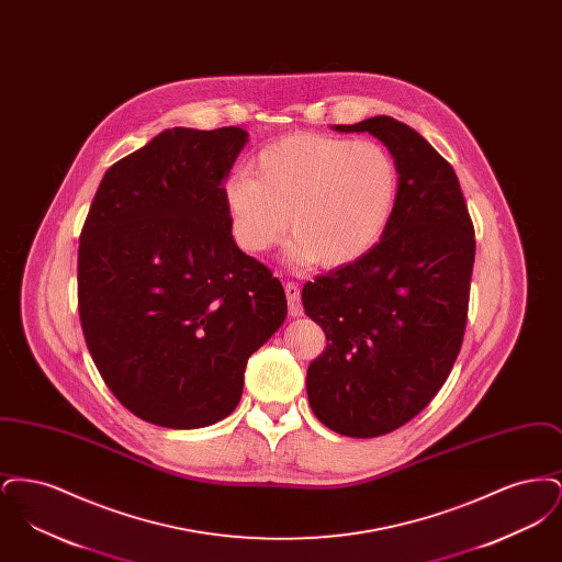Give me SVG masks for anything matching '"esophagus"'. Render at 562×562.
I'll return each instance as SVG.
<instances>
[{"instance_id": "1", "label": "esophagus", "mask_w": 562, "mask_h": 562, "mask_svg": "<svg viewBox=\"0 0 562 562\" xmlns=\"http://www.w3.org/2000/svg\"><path fill=\"white\" fill-rule=\"evenodd\" d=\"M284 293H286V301H289V312L291 316H301L303 314V305H301V293L299 286L294 282H286L284 284Z\"/></svg>"}]
</instances>
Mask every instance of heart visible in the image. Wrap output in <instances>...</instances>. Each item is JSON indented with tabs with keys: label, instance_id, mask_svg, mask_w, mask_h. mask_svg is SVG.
I'll return each instance as SVG.
<instances>
[{
	"label": "heart",
	"instance_id": "obj_1",
	"mask_svg": "<svg viewBox=\"0 0 562 562\" xmlns=\"http://www.w3.org/2000/svg\"><path fill=\"white\" fill-rule=\"evenodd\" d=\"M401 195L398 161L376 140L293 134L232 175L223 204L236 241L259 255L278 244L289 218L296 263L344 268L385 236Z\"/></svg>",
	"mask_w": 562,
	"mask_h": 562
}]
</instances>
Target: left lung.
Wrapping results in <instances>:
<instances>
[{"label":"left lung","instance_id":"8db88e82","mask_svg":"<svg viewBox=\"0 0 562 562\" xmlns=\"http://www.w3.org/2000/svg\"><path fill=\"white\" fill-rule=\"evenodd\" d=\"M335 128L387 145L401 195L369 255L303 286L305 314L326 335L307 369V398L326 428L374 438L419 415L451 373L476 240L453 166L422 134L390 115Z\"/></svg>","mask_w":562,"mask_h":562}]
</instances>
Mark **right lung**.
<instances>
[{"instance_id":"1","label":"right lung","mask_w":562,"mask_h":562,"mask_svg":"<svg viewBox=\"0 0 562 562\" xmlns=\"http://www.w3.org/2000/svg\"><path fill=\"white\" fill-rule=\"evenodd\" d=\"M246 140L240 126L164 131L109 168L81 227L86 346L120 404L161 428L225 419L286 318L280 280L236 246L223 204Z\"/></svg>"}]
</instances>
